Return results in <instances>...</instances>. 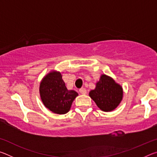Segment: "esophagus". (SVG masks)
I'll list each match as a JSON object with an SVG mask.
<instances>
[{
  "label": "esophagus",
  "mask_w": 157,
  "mask_h": 157,
  "mask_svg": "<svg viewBox=\"0 0 157 157\" xmlns=\"http://www.w3.org/2000/svg\"><path fill=\"white\" fill-rule=\"evenodd\" d=\"M86 89L85 88H81L79 89V93H80L81 94H86Z\"/></svg>",
  "instance_id": "obj_1"
}]
</instances>
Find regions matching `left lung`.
I'll return each mask as SVG.
<instances>
[{
	"mask_svg": "<svg viewBox=\"0 0 157 157\" xmlns=\"http://www.w3.org/2000/svg\"><path fill=\"white\" fill-rule=\"evenodd\" d=\"M89 96L103 111L115 109L123 100V91L120 84L113 78L102 75L96 83L95 89L89 92Z\"/></svg>",
	"mask_w": 157,
	"mask_h": 157,
	"instance_id": "left-lung-1",
	"label": "left lung"
}]
</instances>
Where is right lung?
Segmentation results:
<instances>
[{
  "mask_svg": "<svg viewBox=\"0 0 157 157\" xmlns=\"http://www.w3.org/2000/svg\"><path fill=\"white\" fill-rule=\"evenodd\" d=\"M39 94L45 107L52 112L65 114L78 94L73 90H68L62 75L59 72L52 71L42 79Z\"/></svg>",
  "mask_w": 157,
  "mask_h": 157,
  "instance_id": "add662e5",
  "label": "right lung"
}]
</instances>
